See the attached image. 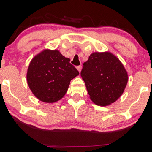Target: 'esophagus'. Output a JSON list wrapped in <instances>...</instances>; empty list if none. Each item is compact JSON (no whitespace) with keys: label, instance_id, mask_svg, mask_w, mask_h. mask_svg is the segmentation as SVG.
I'll return each instance as SVG.
<instances>
[{"label":"esophagus","instance_id":"34e87169","mask_svg":"<svg viewBox=\"0 0 152 152\" xmlns=\"http://www.w3.org/2000/svg\"><path fill=\"white\" fill-rule=\"evenodd\" d=\"M76 69H77V70L78 71V72H81V69H82V66H76Z\"/></svg>","mask_w":152,"mask_h":152}]
</instances>
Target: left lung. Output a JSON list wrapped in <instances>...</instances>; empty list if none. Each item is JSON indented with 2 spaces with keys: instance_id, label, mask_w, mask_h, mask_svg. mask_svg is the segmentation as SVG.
Returning <instances> with one entry per match:
<instances>
[{
  "instance_id": "8db88e82",
  "label": "left lung",
  "mask_w": 152,
  "mask_h": 152,
  "mask_svg": "<svg viewBox=\"0 0 152 152\" xmlns=\"http://www.w3.org/2000/svg\"><path fill=\"white\" fill-rule=\"evenodd\" d=\"M81 76L90 99L99 106L116 102L123 94L128 75L120 61L109 52L91 54L83 64Z\"/></svg>"
}]
</instances>
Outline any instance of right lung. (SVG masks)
I'll list each match as a JSON object with an SVG mask.
<instances>
[{
	"label": "right lung",
	"instance_id": "obj_1",
	"mask_svg": "<svg viewBox=\"0 0 152 152\" xmlns=\"http://www.w3.org/2000/svg\"><path fill=\"white\" fill-rule=\"evenodd\" d=\"M79 74L58 50H45L32 59L27 72L29 88L39 100L53 103L67 91L70 81Z\"/></svg>",
	"mask_w": 152,
	"mask_h": 152
}]
</instances>
